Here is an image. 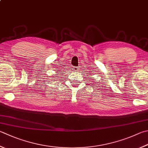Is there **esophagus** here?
Here are the masks:
<instances>
[{
    "mask_svg": "<svg viewBox=\"0 0 148 148\" xmlns=\"http://www.w3.org/2000/svg\"><path fill=\"white\" fill-rule=\"evenodd\" d=\"M74 69L75 71H78L79 70V67H75V68H74Z\"/></svg>",
    "mask_w": 148,
    "mask_h": 148,
    "instance_id": "obj_1",
    "label": "esophagus"
}]
</instances>
